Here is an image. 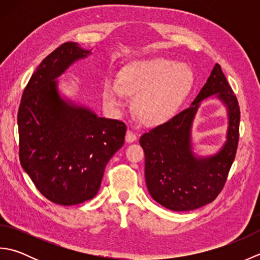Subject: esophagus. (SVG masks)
Wrapping results in <instances>:
<instances>
[{
	"label": "esophagus",
	"mask_w": 260,
	"mask_h": 260,
	"mask_svg": "<svg viewBox=\"0 0 260 260\" xmlns=\"http://www.w3.org/2000/svg\"><path fill=\"white\" fill-rule=\"evenodd\" d=\"M137 140V136L135 133H133L132 131H127L126 132V136H125V141L126 143H133Z\"/></svg>",
	"instance_id": "34e87169"
}]
</instances>
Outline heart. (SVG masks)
Listing matches in <instances>:
<instances>
[{
  "mask_svg": "<svg viewBox=\"0 0 260 260\" xmlns=\"http://www.w3.org/2000/svg\"><path fill=\"white\" fill-rule=\"evenodd\" d=\"M193 84L190 68L165 58L139 59L126 64L117 81L105 80L102 97L112 110L124 106V93L133 97V110L143 124L164 125L174 117Z\"/></svg>",
  "mask_w": 260,
  "mask_h": 260,
  "instance_id": "obj_1",
  "label": "heart"
}]
</instances>
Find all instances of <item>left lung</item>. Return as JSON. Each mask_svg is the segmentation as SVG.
Masks as SVG:
<instances>
[{
    "instance_id": "obj_1",
    "label": "left lung",
    "mask_w": 260,
    "mask_h": 260,
    "mask_svg": "<svg viewBox=\"0 0 260 260\" xmlns=\"http://www.w3.org/2000/svg\"><path fill=\"white\" fill-rule=\"evenodd\" d=\"M213 96L226 108V141L213 154L203 157L194 151L191 128L197 110ZM240 110L237 97L218 63L191 106L164 125L143 134L145 181L154 201L172 211H190L212 202L222 190L234 163L239 140Z\"/></svg>"
}]
</instances>
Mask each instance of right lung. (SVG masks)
I'll use <instances>...</instances> for the list:
<instances>
[{"label": "right lung", "instance_id": "obj_1", "mask_svg": "<svg viewBox=\"0 0 260 260\" xmlns=\"http://www.w3.org/2000/svg\"><path fill=\"white\" fill-rule=\"evenodd\" d=\"M91 50L66 42L43 59L18 113L20 162L43 197L61 206L90 200L108 161L123 146L126 125L99 117L60 90L58 78Z\"/></svg>", "mask_w": 260, "mask_h": 260}]
</instances>
